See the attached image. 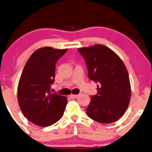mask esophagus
Returning a JSON list of instances; mask_svg holds the SVG:
<instances>
[{
	"instance_id": "1",
	"label": "esophagus",
	"mask_w": 152,
	"mask_h": 152,
	"mask_svg": "<svg viewBox=\"0 0 152 152\" xmlns=\"http://www.w3.org/2000/svg\"><path fill=\"white\" fill-rule=\"evenodd\" d=\"M77 96V95H75V94H71V95L69 96V98H70V99H75V98H76Z\"/></svg>"
}]
</instances>
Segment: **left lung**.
<instances>
[{
  "mask_svg": "<svg viewBox=\"0 0 152 152\" xmlns=\"http://www.w3.org/2000/svg\"><path fill=\"white\" fill-rule=\"evenodd\" d=\"M86 61L90 80L99 83L91 96L87 115L101 123L118 120L128 109L131 89L128 70L122 59L103 45L78 48Z\"/></svg>",
  "mask_w": 152,
  "mask_h": 152,
  "instance_id": "1",
  "label": "left lung"
}]
</instances>
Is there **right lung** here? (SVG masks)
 I'll use <instances>...</instances> for the list:
<instances>
[{
  "label": "right lung",
  "mask_w": 152,
  "mask_h": 152,
  "mask_svg": "<svg viewBox=\"0 0 152 152\" xmlns=\"http://www.w3.org/2000/svg\"><path fill=\"white\" fill-rule=\"evenodd\" d=\"M66 50L51 47L36 50L26 63L19 79V107L27 120L39 126L48 127L58 121L67 104L66 96L50 93L56 64Z\"/></svg>",
  "instance_id": "add662e5"
}]
</instances>
